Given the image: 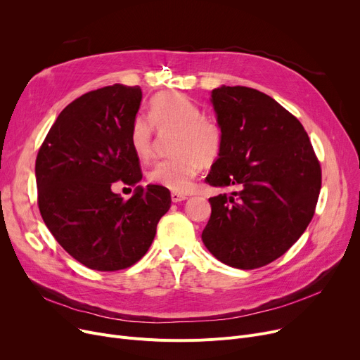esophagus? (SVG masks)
Instances as JSON below:
<instances>
[{"mask_svg":"<svg viewBox=\"0 0 360 360\" xmlns=\"http://www.w3.org/2000/svg\"><path fill=\"white\" fill-rule=\"evenodd\" d=\"M170 198H172V201H174V202H179V201L186 200V198H188V195H185V194H179V193H172V194H170Z\"/></svg>","mask_w":360,"mask_h":360,"instance_id":"1","label":"esophagus"}]
</instances>
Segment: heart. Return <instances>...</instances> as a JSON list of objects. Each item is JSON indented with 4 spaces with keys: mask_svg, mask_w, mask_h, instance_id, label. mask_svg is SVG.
Instances as JSON below:
<instances>
[{
    "mask_svg": "<svg viewBox=\"0 0 360 360\" xmlns=\"http://www.w3.org/2000/svg\"><path fill=\"white\" fill-rule=\"evenodd\" d=\"M147 118L137 117L129 129V146L140 160L153 153V126L158 131L175 129L174 158L156 163L148 179L174 193H188L201 165L214 162L223 147L217 121L204 117L201 108L179 93H159L148 103Z\"/></svg>",
    "mask_w": 360,
    "mask_h": 360,
    "instance_id": "1",
    "label": "heart"
}]
</instances>
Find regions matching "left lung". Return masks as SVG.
<instances>
[{
	"mask_svg": "<svg viewBox=\"0 0 360 360\" xmlns=\"http://www.w3.org/2000/svg\"><path fill=\"white\" fill-rule=\"evenodd\" d=\"M210 102L223 147L205 182L232 193L209 200L212 216L201 239L226 266L258 269L308 228L321 167L304 127L266 93L223 84Z\"/></svg>",
	"mask_w": 360,
	"mask_h": 360,
	"instance_id": "left-lung-1",
	"label": "left lung"
}]
</instances>
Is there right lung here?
Masks as SVG:
<instances>
[{
	"instance_id": "obj_1",
	"label": "right lung",
	"mask_w": 360,
	"mask_h": 360,
	"mask_svg": "<svg viewBox=\"0 0 360 360\" xmlns=\"http://www.w3.org/2000/svg\"><path fill=\"white\" fill-rule=\"evenodd\" d=\"M139 86L89 91L60 113L36 158L37 204L49 232L83 266L117 271L148 251L170 193L139 185L140 162L129 129L141 105ZM136 186L127 202L113 181Z\"/></svg>"
}]
</instances>
